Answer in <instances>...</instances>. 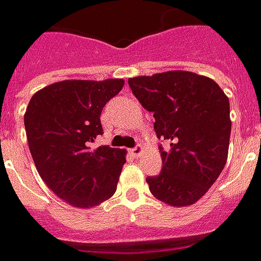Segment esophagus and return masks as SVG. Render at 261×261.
Instances as JSON below:
<instances>
[{"instance_id":"esophagus-1","label":"esophagus","mask_w":261,"mask_h":261,"mask_svg":"<svg viewBox=\"0 0 261 261\" xmlns=\"http://www.w3.org/2000/svg\"><path fill=\"white\" fill-rule=\"evenodd\" d=\"M130 154H132L134 156H139L141 154H142V146H141V145L134 146V148L130 149Z\"/></svg>"}]
</instances>
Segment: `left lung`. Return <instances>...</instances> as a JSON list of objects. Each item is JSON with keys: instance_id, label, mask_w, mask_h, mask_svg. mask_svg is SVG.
Instances as JSON below:
<instances>
[{"instance_id": "8db88e82", "label": "left lung", "mask_w": 261, "mask_h": 261, "mask_svg": "<svg viewBox=\"0 0 261 261\" xmlns=\"http://www.w3.org/2000/svg\"><path fill=\"white\" fill-rule=\"evenodd\" d=\"M142 107L154 113L158 139L170 142L161 173L146 177L151 193L170 206L197 202L224 170L231 120L229 100L207 76L168 71L127 80Z\"/></svg>"}]
</instances>
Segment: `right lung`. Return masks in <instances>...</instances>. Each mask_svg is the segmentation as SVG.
<instances>
[{
  "instance_id": "add662e5",
  "label": "right lung",
  "mask_w": 261,
  "mask_h": 261,
  "mask_svg": "<svg viewBox=\"0 0 261 261\" xmlns=\"http://www.w3.org/2000/svg\"><path fill=\"white\" fill-rule=\"evenodd\" d=\"M123 84L120 78L61 81L29 101L24 126L36 168L47 187L69 205L97 206L116 192L125 151L90 145L103 135V107Z\"/></svg>"
}]
</instances>
